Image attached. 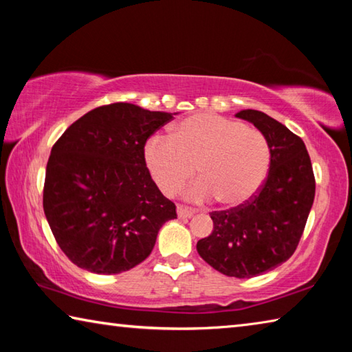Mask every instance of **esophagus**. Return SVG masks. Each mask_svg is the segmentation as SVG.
Returning <instances> with one entry per match:
<instances>
[{
  "instance_id": "esophagus-1",
  "label": "esophagus",
  "mask_w": 352,
  "mask_h": 352,
  "mask_svg": "<svg viewBox=\"0 0 352 352\" xmlns=\"http://www.w3.org/2000/svg\"><path fill=\"white\" fill-rule=\"evenodd\" d=\"M177 214H178V217H180V219H189V217L194 216L195 210H192V208H189V206H184V205H178L177 206Z\"/></svg>"
}]
</instances>
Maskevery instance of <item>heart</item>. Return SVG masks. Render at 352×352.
Here are the masks:
<instances>
[{"label":"heart","instance_id":"1","mask_svg":"<svg viewBox=\"0 0 352 352\" xmlns=\"http://www.w3.org/2000/svg\"><path fill=\"white\" fill-rule=\"evenodd\" d=\"M272 151L264 133L219 115L190 116L174 130L172 140L153 136L146 146V163L166 195H174L195 175L201 180L186 189V197H216L223 206L247 204L264 184Z\"/></svg>","mask_w":352,"mask_h":352}]
</instances>
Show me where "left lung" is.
I'll return each mask as SVG.
<instances>
[{
	"label": "left lung",
	"instance_id": "obj_1",
	"mask_svg": "<svg viewBox=\"0 0 352 352\" xmlns=\"http://www.w3.org/2000/svg\"><path fill=\"white\" fill-rule=\"evenodd\" d=\"M269 141L270 169L247 204L212 211V233L197 252L212 269L234 278L270 272L295 253L315 197V177L305 142L284 124L258 110H242Z\"/></svg>",
	"mask_w": 352,
	"mask_h": 352
}]
</instances>
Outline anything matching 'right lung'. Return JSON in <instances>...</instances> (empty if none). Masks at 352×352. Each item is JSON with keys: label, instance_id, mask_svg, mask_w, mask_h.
<instances>
[{"label": "right lung", "instance_id": "obj_1", "mask_svg": "<svg viewBox=\"0 0 352 352\" xmlns=\"http://www.w3.org/2000/svg\"><path fill=\"white\" fill-rule=\"evenodd\" d=\"M170 113L116 102L65 130L47 160L43 210L58 247L83 270L116 275L152 253L175 204L152 180L147 140Z\"/></svg>", "mask_w": 352, "mask_h": 352}]
</instances>
